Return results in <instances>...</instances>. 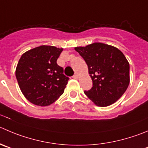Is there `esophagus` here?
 Returning <instances> with one entry per match:
<instances>
[{"mask_svg":"<svg viewBox=\"0 0 148 148\" xmlns=\"http://www.w3.org/2000/svg\"><path fill=\"white\" fill-rule=\"evenodd\" d=\"M73 78H75V79H78V74H76V73H75V74H74V75H73Z\"/></svg>","mask_w":148,"mask_h":148,"instance_id":"esophagus-1","label":"esophagus"}]
</instances>
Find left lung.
I'll return each instance as SVG.
<instances>
[{
	"label": "left lung",
	"mask_w": 148,
	"mask_h": 148,
	"mask_svg": "<svg viewBox=\"0 0 148 148\" xmlns=\"http://www.w3.org/2000/svg\"><path fill=\"white\" fill-rule=\"evenodd\" d=\"M88 65L93 86L85 94L97 106L116 102L129 84V64L117 48L102 43L75 47Z\"/></svg>",
	"instance_id": "1"
}]
</instances>
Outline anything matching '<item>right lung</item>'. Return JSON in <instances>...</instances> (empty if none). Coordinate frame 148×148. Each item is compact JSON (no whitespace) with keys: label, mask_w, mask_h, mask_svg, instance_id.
<instances>
[{"label":"right lung","mask_w":148,"mask_h":148,"mask_svg":"<svg viewBox=\"0 0 148 148\" xmlns=\"http://www.w3.org/2000/svg\"><path fill=\"white\" fill-rule=\"evenodd\" d=\"M63 49L40 46L24 53L16 69V78L28 101L48 106L64 93L69 78L57 63Z\"/></svg>","instance_id":"right-lung-1"}]
</instances>
